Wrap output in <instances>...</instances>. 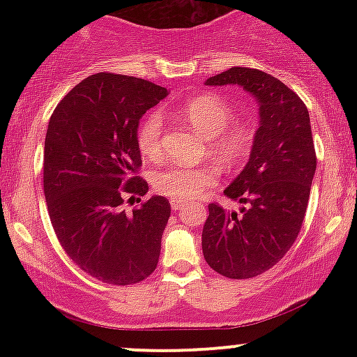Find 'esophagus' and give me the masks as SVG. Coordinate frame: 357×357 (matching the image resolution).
Listing matches in <instances>:
<instances>
[{
    "instance_id": "esophagus-1",
    "label": "esophagus",
    "mask_w": 357,
    "mask_h": 357,
    "mask_svg": "<svg viewBox=\"0 0 357 357\" xmlns=\"http://www.w3.org/2000/svg\"><path fill=\"white\" fill-rule=\"evenodd\" d=\"M184 206V204L181 203V202H171V208H173L174 211H178V210H181V208Z\"/></svg>"
}]
</instances>
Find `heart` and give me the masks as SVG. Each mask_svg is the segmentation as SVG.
Returning a JSON list of instances; mask_svg holds the SVG:
<instances>
[{"instance_id":"b5f03b06","label":"heart","mask_w":357,"mask_h":357,"mask_svg":"<svg viewBox=\"0 0 357 357\" xmlns=\"http://www.w3.org/2000/svg\"><path fill=\"white\" fill-rule=\"evenodd\" d=\"M183 117L190 124L211 139L210 151L225 165H238L248 154L252 134L245 127L230 126L235 119L233 107L227 100L213 93H203L184 105ZM162 117L151 112L137 129V146L147 158H155L161 151ZM216 184V174L210 167L166 166L154 171L153 186L173 202H190L203 196Z\"/></svg>"}]
</instances>
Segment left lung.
<instances>
[{"instance_id": "obj_1", "label": "left lung", "mask_w": 357, "mask_h": 357, "mask_svg": "<svg viewBox=\"0 0 357 357\" xmlns=\"http://www.w3.org/2000/svg\"><path fill=\"white\" fill-rule=\"evenodd\" d=\"M206 85H240L258 104L248 162L223 191L243 206L227 211L211 203L202 235L204 260L215 272L252 278L280 261L301 231L317 166L309 110L296 92L257 68L231 67Z\"/></svg>"}]
</instances>
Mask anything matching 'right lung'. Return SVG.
<instances>
[{"mask_svg":"<svg viewBox=\"0 0 357 357\" xmlns=\"http://www.w3.org/2000/svg\"><path fill=\"white\" fill-rule=\"evenodd\" d=\"M167 93L136 77L96 73L48 122L43 191L53 230L73 264L105 284H137L158 265L169 202L154 195L132 213L122 203L149 190L132 176L141 166L139 121Z\"/></svg>","mask_w":357,"mask_h":357,"instance_id":"right-lung-1","label":"right lung"}]
</instances>
